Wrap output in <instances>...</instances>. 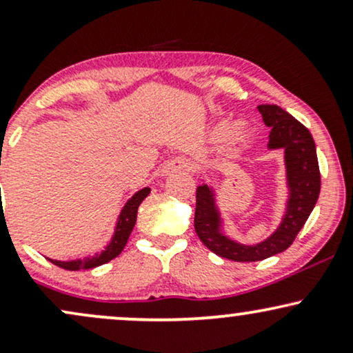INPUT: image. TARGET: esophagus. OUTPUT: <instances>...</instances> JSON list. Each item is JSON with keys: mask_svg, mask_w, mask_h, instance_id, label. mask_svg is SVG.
Listing matches in <instances>:
<instances>
[{"mask_svg": "<svg viewBox=\"0 0 353 353\" xmlns=\"http://www.w3.org/2000/svg\"><path fill=\"white\" fill-rule=\"evenodd\" d=\"M194 169V164L190 163L188 157H176L171 163H168L164 171L165 172H190Z\"/></svg>", "mask_w": 353, "mask_h": 353, "instance_id": "obj_1", "label": "esophagus"}]
</instances>
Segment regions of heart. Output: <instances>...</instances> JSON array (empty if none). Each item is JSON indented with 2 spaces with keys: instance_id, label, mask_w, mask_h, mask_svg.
I'll return each instance as SVG.
<instances>
[{
  "instance_id": "heart-1",
  "label": "heart",
  "mask_w": 353,
  "mask_h": 353,
  "mask_svg": "<svg viewBox=\"0 0 353 353\" xmlns=\"http://www.w3.org/2000/svg\"><path fill=\"white\" fill-rule=\"evenodd\" d=\"M230 132H232V125H230L229 123H221L216 128L217 137H228ZM234 136H236V137H241L242 136V128H241V125H237L236 131H234Z\"/></svg>"
}]
</instances>
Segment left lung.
I'll return each mask as SVG.
<instances>
[{
  "label": "left lung",
  "mask_w": 353,
  "mask_h": 353,
  "mask_svg": "<svg viewBox=\"0 0 353 353\" xmlns=\"http://www.w3.org/2000/svg\"><path fill=\"white\" fill-rule=\"evenodd\" d=\"M264 124L270 128V151L282 149L289 188L285 214L272 236L255 245L241 244L222 232V219L216 204V194L208 184L196 190L194 228L202 244L219 257L236 262H257L283 252L309 219L320 194V171L314 137L305 125L275 104L257 106Z\"/></svg>",
  "instance_id": "left-lung-1"
}]
</instances>
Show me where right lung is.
<instances>
[{
    "label": "right lung",
    "mask_w": 353,
    "mask_h": 353,
    "mask_svg": "<svg viewBox=\"0 0 353 353\" xmlns=\"http://www.w3.org/2000/svg\"><path fill=\"white\" fill-rule=\"evenodd\" d=\"M149 192H151V189L149 188L137 190L134 196L125 202V205L119 214V219H117L114 236H112L111 242H109L103 252L91 255V257L76 259V261H68V262L52 261V259H50V261L54 265H58V267H61V269H66V270L94 269V267L103 265V264H106V262L112 261V259L117 257V255L123 252L125 244H128V239H129V236H131L132 229H134V224H136L137 208H139L141 202H143L145 197L149 196Z\"/></svg>",
    "instance_id": "add662e5"
}]
</instances>
